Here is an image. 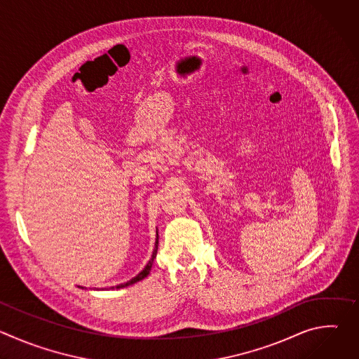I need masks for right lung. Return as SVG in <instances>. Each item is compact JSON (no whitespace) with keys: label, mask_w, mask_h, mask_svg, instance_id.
<instances>
[{"label":"right lung","mask_w":359,"mask_h":359,"mask_svg":"<svg viewBox=\"0 0 359 359\" xmlns=\"http://www.w3.org/2000/svg\"><path fill=\"white\" fill-rule=\"evenodd\" d=\"M158 244H159V236H158V238H156V244H155V251H153V254H151V259H150V262L146 264V267L136 276V277H133L132 280H129L128 283H123V284H119V285H116V287H112V288H123V287H128V285H132V284H135V283H137V281H140V280H143L144 277H147V274L150 273V269H151V264H153V260H155V257H156V254H158Z\"/></svg>","instance_id":"right-lung-1"}]
</instances>
